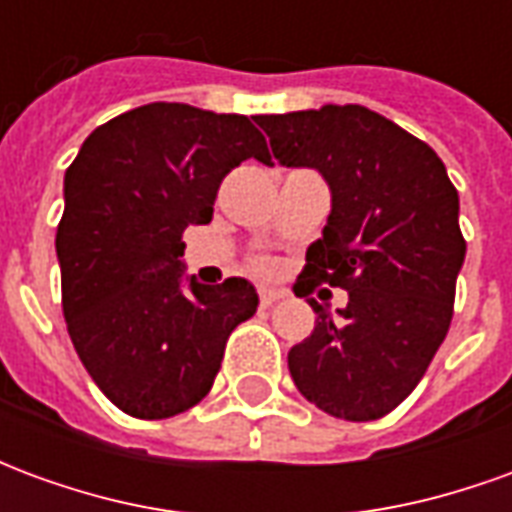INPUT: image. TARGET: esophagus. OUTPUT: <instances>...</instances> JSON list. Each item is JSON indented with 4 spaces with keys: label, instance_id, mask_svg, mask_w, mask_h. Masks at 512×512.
Listing matches in <instances>:
<instances>
[{
    "label": "esophagus",
    "instance_id": "obj_1",
    "mask_svg": "<svg viewBox=\"0 0 512 512\" xmlns=\"http://www.w3.org/2000/svg\"><path fill=\"white\" fill-rule=\"evenodd\" d=\"M279 299H285V290L260 288V307H271V304H277Z\"/></svg>",
    "mask_w": 512,
    "mask_h": 512
}]
</instances>
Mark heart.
<instances>
[{
  "mask_svg": "<svg viewBox=\"0 0 512 512\" xmlns=\"http://www.w3.org/2000/svg\"><path fill=\"white\" fill-rule=\"evenodd\" d=\"M263 268H268V263H263Z\"/></svg>",
  "mask_w": 512,
  "mask_h": 512,
  "instance_id": "1",
  "label": "heart"
}]
</instances>
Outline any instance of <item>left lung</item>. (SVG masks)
Returning <instances> with one entry per match:
<instances>
[{
  "label": "left lung",
  "mask_w": 512,
  "mask_h": 512,
  "mask_svg": "<svg viewBox=\"0 0 512 512\" xmlns=\"http://www.w3.org/2000/svg\"><path fill=\"white\" fill-rule=\"evenodd\" d=\"M255 123L282 167L318 169L332 191L296 288L348 290L337 315L307 299L318 318L290 348L293 384L332 417H384L411 395L450 329L466 257L458 191L433 147L367 106L326 104Z\"/></svg>",
  "instance_id": "8db88e82"
}]
</instances>
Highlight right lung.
Returning a JSON list of instances; mask_svg holds the SVG:
<instances>
[{
    "instance_id": "right-lung-1",
    "label": "right lung",
    "mask_w": 512,
    "mask_h": 512,
    "mask_svg": "<svg viewBox=\"0 0 512 512\" xmlns=\"http://www.w3.org/2000/svg\"><path fill=\"white\" fill-rule=\"evenodd\" d=\"M246 158L271 161L246 115L158 101L95 128L65 172L62 312L84 370L131 417L197 406L230 332L257 312L252 282L200 285L183 266V230L211 222Z\"/></svg>"
}]
</instances>
